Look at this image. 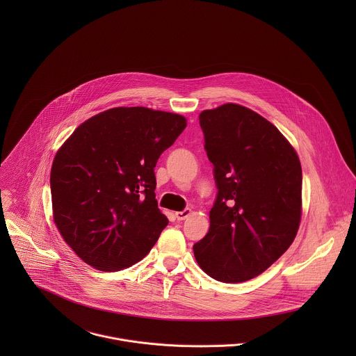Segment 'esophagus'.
<instances>
[{
    "mask_svg": "<svg viewBox=\"0 0 356 356\" xmlns=\"http://www.w3.org/2000/svg\"><path fill=\"white\" fill-rule=\"evenodd\" d=\"M191 213H192V211H191L189 208H186V209H184V211L175 212V218H177V220H185Z\"/></svg>",
    "mask_w": 356,
    "mask_h": 356,
    "instance_id": "obj_1",
    "label": "esophagus"
}]
</instances>
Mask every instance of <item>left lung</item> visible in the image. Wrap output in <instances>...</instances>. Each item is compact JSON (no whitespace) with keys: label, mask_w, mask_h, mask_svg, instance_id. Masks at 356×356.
Masks as SVG:
<instances>
[{"label":"left lung","mask_w":356,"mask_h":356,"mask_svg":"<svg viewBox=\"0 0 356 356\" xmlns=\"http://www.w3.org/2000/svg\"><path fill=\"white\" fill-rule=\"evenodd\" d=\"M199 120L218 193L209 230L193 252L213 280L244 282L267 270L298 234L300 160L274 124L243 105L207 109Z\"/></svg>","instance_id":"8db88e82"}]
</instances>
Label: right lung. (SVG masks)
Here are the masks:
<instances>
[{
  "instance_id": "1",
  "label": "right lung",
  "mask_w": 356,
  "mask_h": 356,
  "mask_svg": "<svg viewBox=\"0 0 356 356\" xmlns=\"http://www.w3.org/2000/svg\"><path fill=\"white\" fill-rule=\"evenodd\" d=\"M185 127L177 113L112 108L83 122L56 153L53 219L85 263L118 271L149 254L168 225L157 208L154 167Z\"/></svg>"
}]
</instances>
